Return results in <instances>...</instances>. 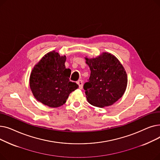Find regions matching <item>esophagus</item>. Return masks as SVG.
<instances>
[{"instance_id":"1","label":"esophagus","mask_w":160,"mask_h":160,"mask_svg":"<svg viewBox=\"0 0 160 160\" xmlns=\"http://www.w3.org/2000/svg\"><path fill=\"white\" fill-rule=\"evenodd\" d=\"M77 83H78V86H79V88L82 89V88H83V81H82V80H79L77 82Z\"/></svg>"}]
</instances>
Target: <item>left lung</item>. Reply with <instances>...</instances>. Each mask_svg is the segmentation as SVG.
<instances>
[{
	"instance_id": "1",
	"label": "left lung",
	"mask_w": 160,
	"mask_h": 160,
	"mask_svg": "<svg viewBox=\"0 0 160 160\" xmlns=\"http://www.w3.org/2000/svg\"><path fill=\"white\" fill-rule=\"evenodd\" d=\"M90 77L83 85L88 101L94 106L112 105L123 95L127 86V74L113 55L104 52L96 58H86Z\"/></svg>"
}]
</instances>
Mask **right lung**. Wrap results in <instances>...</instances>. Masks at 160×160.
<instances>
[{"label": "right lung", "mask_w": 160, "mask_h": 160, "mask_svg": "<svg viewBox=\"0 0 160 160\" xmlns=\"http://www.w3.org/2000/svg\"><path fill=\"white\" fill-rule=\"evenodd\" d=\"M66 57L55 51L50 52L33 67L30 74V87L35 98L51 108L65 103L69 94L78 88L69 81L71 71L66 69Z\"/></svg>", "instance_id": "right-lung-1"}]
</instances>
